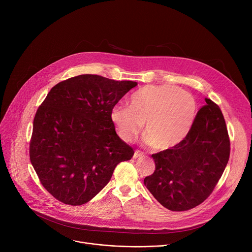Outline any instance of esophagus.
Wrapping results in <instances>:
<instances>
[{"mask_svg": "<svg viewBox=\"0 0 252 252\" xmlns=\"http://www.w3.org/2000/svg\"><path fill=\"white\" fill-rule=\"evenodd\" d=\"M143 157V154L141 152H138V151H135L134 154H133V158H141Z\"/></svg>", "mask_w": 252, "mask_h": 252, "instance_id": "34e87169", "label": "esophagus"}]
</instances>
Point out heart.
I'll list each match as a JSON object with an SVG mask.
<instances>
[{"mask_svg":"<svg viewBox=\"0 0 252 252\" xmlns=\"http://www.w3.org/2000/svg\"><path fill=\"white\" fill-rule=\"evenodd\" d=\"M196 112L190 94L172 85H149L129 98V106L115 105L111 111L120 137L132 141L143 126V140L156 151H168L189 135Z\"/></svg>","mask_w":252,"mask_h":252,"instance_id":"1","label":"heart"}]
</instances>
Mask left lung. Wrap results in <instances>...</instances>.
Instances as JSON below:
<instances>
[{
  "instance_id": "left-lung-1",
  "label": "left lung",
  "mask_w": 252,
  "mask_h": 252,
  "mask_svg": "<svg viewBox=\"0 0 252 252\" xmlns=\"http://www.w3.org/2000/svg\"><path fill=\"white\" fill-rule=\"evenodd\" d=\"M197 112L186 139L171 150L152 155L156 169L143 184L172 211L202 203L213 191L229 159L230 140L220 106L209 98Z\"/></svg>"
}]
</instances>
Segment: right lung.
I'll return each mask as SVG.
<instances>
[{"label":"right lung","instance_id":"right-lung-1","mask_svg":"<svg viewBox=\"0 0 252 252\" xmlns=\"http://www.w3.org/2000/svg\"><path fill=\"white\" fill-rule=\"evenodd\" d=\"M136 85L81 75L50 91L33 119L30 159L55 198L68 205L87 203L109 184L116 166L132 158L111 111Z\"/></svg>","mask_w":252,"mask_h":252}]
</instances>
